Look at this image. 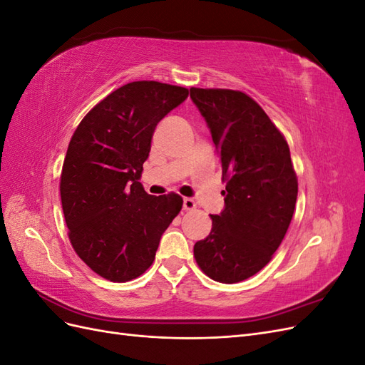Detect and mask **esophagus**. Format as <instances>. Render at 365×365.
Listing matches in <instances>:
<instances>
[{"label": "esophagus", "instance_id": "1", "mask_svg": "<svg viewBox=\"0 0 365 365\" xmlns=\"http://www.w3.org/2000/svg\"><path fill=\"white\" fill-rule=\"evenodd\" d=\"M182 207H184L185 212H192V210L196 208V202L192 200V197H184Z\"/></svg>", "mask_w": 365, "mask_h": 365}]
</instances>
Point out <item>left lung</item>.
Segmentation results:
<instances>
[{
    "label": "left lung",
    "mask_w": 365,
    "mask_h": 365,
    "mask_svg": "<svg viewBox=\"0 0 365 365\" xmlns=\"http://www.w3.org/2000/svg\"><path fill=\"white\" fill-rule=\"evenodd\" d=\"M212 134L227 180L224 210L193 247L196 263L220 283L247 280L282 244L298 182L289 146L267 113L240 91L190 88Z\"/></svg>",
    "instance_id": "left-lung-1"
}]
</instances>
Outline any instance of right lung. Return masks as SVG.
Listing matches in <instances>:
<instances>
[{
	"instance_id": "add662e5",
	"label": "right lung",
	"mask_w": 365,
	"mask_h": 365,
	"mask_svg": "<svg viewBox=\"0 0 365 365\" xmlns=\"http://www.w3.org/2000/svg\"><path fill=\"white\" fill-rule=\"evenodd\" d=\"M187 96L182 86L130 82L97 103L71 137L61 175L65 222L77 256L106 280L145 272L181 212L180 195L152 196L140 178L153 130Z\"/></svg>"
}]
</instances>
